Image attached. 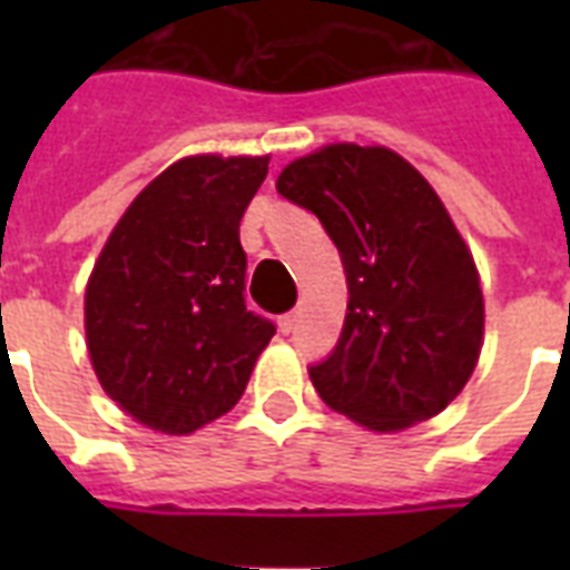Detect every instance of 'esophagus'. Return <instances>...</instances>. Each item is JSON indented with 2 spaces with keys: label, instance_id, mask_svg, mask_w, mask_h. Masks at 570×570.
Wrapping results in <instances>:
<instances>
[{
  "label": "esophagus",
  "instance_id": "34e87169",
  "mask_svg": "<svg viewBox=\"0 0 570 570\" xmlns=\"http://www.w3.org/2000/svg\"><path fill=\"white\" fill-rule=\"evenodd\" d=\"M295 325H298V313H284V316L277 320V328L284 331V334H293Z\"/></svg>",
  "mask_w": 570,
  "mask_h": 570
}]
</instances>
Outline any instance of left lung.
<instances>
[{"instance_id": "8db88e82", "label": "left lung", "mask_w": 570, "mask_h": 570, "mask_svg": "<svg viewBox=\"0 0 570 570\" xmlns=\"http://www.w3.org/2000/svg\"><path fill=\"white\" fill-rule=\"evenodd\" d=\"M337 245L343 334L311 366L322 402L370 432H402L459 396L479 364L485 298L468 242L414 165L381 145H325L277 174Z\"/></svg>"}]
</instances>
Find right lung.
<instances>
[{"label": "right lung", "instance_id": "1", "mask_svg": "<svg viewBox=\"0 0 570 570\" xmlns=\"http://www.w3.org/2000/svg\"><path fill=\"white\" fill-rule=\"evenodd\" d=\"M268 156L195 154L120 215L85 286V346L136 423L191 434L242 399L275 325L245 311L239 222Z\"/></svg>", "mask_w": 570, "mask_h": 570}]
</instances>
